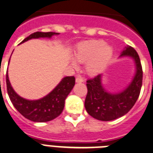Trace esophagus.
<instances>
[{"instance_id": "34e87169", "label": "esophagus", "mask_w": 153, "mask_h": 153, "mask_svg": "<svg viewBox=\"0 0 153 153\" xmlns=\"http://www.w3.org/2000/svg\"><path fill=\"white\" fill-rule=\"evenodd\" d=\"M85 82V79H84L83 78H82V77H78V78H76V79H75V82L76 83H82V82Z\"/></svg>"}]
</instances>
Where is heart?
Returning a JSON list of instances; mask_svg holds the SVG:
<instances>
[{
    "mask_svg": "<svg viewBox=\"0 0 153 153\" xmlns=\"http://www.w3.org/2000/svg\"><path fill=\"white\" fill-rule=\"evenodd\" d=\"M114 53V49L106 45L103 40H91L79 44L75 52V59L79 63H86V70L89 75H97L107 65ZM73 59L70 64L74 68L78 64Z\"/></svg>",
    "mask_w": 153,
    "mask_h": 153,
    "instance_id": "obj_1",
    "label": "heart"
}]
</instances>
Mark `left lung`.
<instances>
[{
	"label": "left lung",
	"instance_id": "1",
	"mask_svg": "<svg viewBox=\"0 0 153 153\" xmlns=\"http://www.w3.org/2000/svg\"><path fill=\"white\" fill-rule=\"evenodd\" d=\"M129 57L135 64V73L129 85L121 91L111 93L104 88L103 74L87 81L88 94L85 101L87 112L101 121H111L124 116L138 99L143 82V70L138 53L130 46H125L119 58Z\"/></svg>",
	"mask_w": 153,
	"mask_h": 153
}]
</instances>
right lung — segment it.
<instances>
[{"instance_id":"right-lung-1","label":"right lung","mask_w":153,"mask_h":153,"mask_svg":"<svg viewBox=\"0 0 153 153\" xmlns=\"http://www.w3.org/2000/svg\"><path fill=\"white\" fill-rule=\"evenodd\" d=\"M59 34V33L53 32H36L27 36L20 43H23L32 39H51L53 36ZM6 82L8 95L18 112L30 120L42 123L52 120L62 114L64 109L65 100L75 86V79L74 76L64 77L52 91L38 100H28L20 97L18 94H16L10 82L8 68L7 70Z\"/></svg>"}]
</instances>
